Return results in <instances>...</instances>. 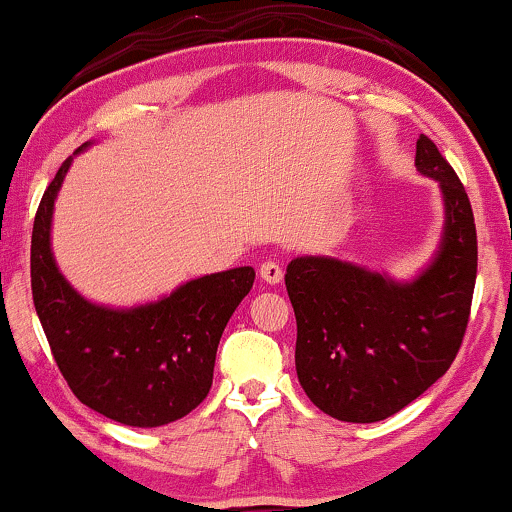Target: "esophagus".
<instances>
[{"instance_id":"34e87169","label":"esophagus","mask_w":512,"mask_h":512,"mask_svg":"<svg viewBox=\"0 0 512 512\" xmlns=\"http://www.w3.org/2000/svg\"><path fill=\"white\" fill-rule=\"evenodd\" d=\"M258 275H261V280L268 282V285H280L282 282V268L275 261L263 263V266L258 268Z\"/></svg>"}]
</instances>
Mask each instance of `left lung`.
Segmentation results:
<instances>
[{"instance_id": "left-lung-1", "label": "left lung", "mask_w": 512, "mask_h": 512, "mask_svg": "<svg viewBox=\"0 0 512 512\" xmlns=\"http://www.w3.org/2000/svg\"><path fill=\"white\" fill-rule=\"evenodd\" d=\"M414 167L441 189L434 256L410 280L335 256H297L285 285L297 316L294 364L321 412L352 424L388 419L453 364L477 280V230L465 186L424 134Z\"/></svg>"}]
</instances>
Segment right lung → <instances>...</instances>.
<instances>
[{
	"label": "right lung",
	"mask_w": 512,
	"mask_h": 512,
	"mask_svg": "<svg viewBox=\"0 0 512 512\" xmlns=\"http://www.w3.org/2000/svg\"><path fill=\"white\" fill-rule=\"evenodd\" d=\"M93 146L83 143L74 155ZM74 155L42 196L30 239L33 304L54 362L90 410L124 426L177 422L203 402L227 321L254 287V268L201 275L155 302H90L64 278L52 251L54 201Z\"/></svg>",
	"instance_id": "add662e5"
}]
</instances>
